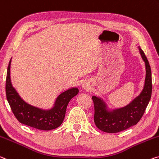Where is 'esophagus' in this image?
Masks as SVG:
<instances>
[{
    "instance_id": "1",
    "label": "esophagus",
    "mask_w": 159,
    "mask_h": 159,
    "mask_svg": "<svg viewBox=\"0 0 159 159\" xmlns=\"http://www.w3.org/2000/svg\"><path fill=\"white\" fill-rule=\"evenodd\" d=\"M83 88H84V89L85 90H88L90 89V86H89V85L87 84V83H84V84H83Z\"/></svg>"
}]
</instances>
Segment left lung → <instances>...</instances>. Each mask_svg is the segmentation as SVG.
Segmentation results:
<instances>
[{"label": "left lung", "mask_w": 159, "mask_h": 159, "mask_svg": "<svg viewBox=\"0 0 159 159\" xmlns=\"http://www.w3.org/2000/svg\"><path fill=\"white\" fill-rule=\"evenodd\" d=\"M141 56L145 62L146 79L143 89L132 102L120 109L108 111L105 103L96 96H93L94 103V122L98 129L107 133L122 132L137 125L144 113L152 97V70L144 52L139 47Z\"/></svg>", "instance_id": "1"}]
</instances>
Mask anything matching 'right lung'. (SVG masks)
<instances>
[{"instance_id":"right-lung-1","label":"right lung","mask_w":159,"mask_h":159,"mask_svg":"<svg viewBox=\"0 0 159 159\" xmlns=\"http://www.w3.org/2000/svg\"><path fill=\"white\" fill-rule=\"evenodd\" d=\"M11 59L7 66L6 92V98L15 117L22 124L40 130H51L59 127L64 121L67 105L71 98L79 93V89L73 88L57 97L54 106L44 110L25 102L12 87L11 80Z\"/></svg>"}]
</instances>
